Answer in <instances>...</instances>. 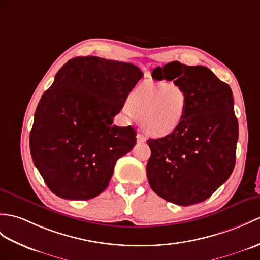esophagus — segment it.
Returning <instances> with one entry per match:
<instances>
[{
	"instance_id": "esophagus-1",
	"label": "esophagus",
	"mask_w": 260,
	"mask_h": 260,
	"mask_svg": "<svg viewBox=\"0 0 260 260\" xmlns=\"http://www.w3.org/2000/svg\"><path fill=\"white\" fill-rule=\"evenodd\" d=\"M136 138H137V142L138 143H145V142H146V137H145L142 134H140V133H138V134H137Z\"/></svg>"
}]
</instances>
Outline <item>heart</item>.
Here are the masks:
<instances>
[{"label": "heart", "instance_id": "obj_1", "mask_svg": "<svg viewBox=\"0 0 260 260\" xmlns=\"http://www.w3.org/2000/svg\"><path fill=\"white\" fill-rule=\"evenodd\" d=\"M187 103L186 92L177 84L143 83L131 93L124 111L140 118L147 134L165 136L183 123Z\"/></svg>", "mask_w": 260, "mask_h": 260}]
</instances>
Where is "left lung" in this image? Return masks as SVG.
Masks as SVG:
<instances>
[{"label":"left lung","mask_w":260,"mask_h":260,"mask_svg":"<svg viewBox=\"0 0 260 260\" xmlns=\"http://www.w3.org/2000/svg\"><path fill=\"white\" fill-rule=\"evenodd\" d=\"M152 76L174 81L188 103L176 131L147 141L148 183L158 196L180 206L206 201L229 178L236 161L238 120L232 89L202 65L171 62Z\"/></svg>","instance_id":"left-lung-1"}]
</instances>
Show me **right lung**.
<instances>
[{"instance_id": "add662e5", "label": "right lung", "mask_w": 260, "mask_h": 260, "mask_svg": "<svg viewBox=\"0 0 260 260\" xmlns=\"http://www.w3.org/2000/svg\"><path fill=\"white\" fill-rule=\"evenodd\" d=\"M143 72L98 56L70 59L42 96L29 149L34 165L56 196L87 201L106 189L114 166L136 144L132 127L113 124Z\"/></svg>"}]
</instances>
